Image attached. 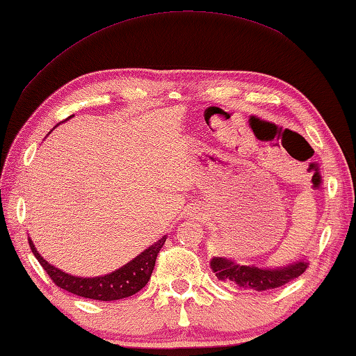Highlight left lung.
Masks as SVG:
<instances>
[{
  "label": "left lung",
  "mask_w": 356,
  "mask_h": 356,
  "mask_svg": "<svg viewBox=\"0 0 356 356\" xmlns=\"http://www.w3.org/2000/svg\"><path fill=\"white\" fill-rule=\"evenodd\" d=\"M307 268V259H300V261L277 269L242 266L225 257H213L211 259V269L212 273H216L218 280L229 284L234 289L255 291L273 290L289 284L290 280L300 277Z\"/></svg>",
  "instance_id": "left-lung-1"
}]
</instances>
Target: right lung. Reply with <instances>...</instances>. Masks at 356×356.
Listing matches in <instances>:
<instances>
[{
    "mask_svg": "<svg viewBox=\"0 0 356 356\" xmlns=\"http://www.w3.org/2000/svg\"><path fill=\"white\" fill-rule=\"evenodd\" d=\"M165 242L166 236H163L160 241L154 242L149 249H145L140 255L127 263L125 266L114 270V273L99 275V277H77V275L63 273L61 269L47 263L39 255L33 241L28 238V244L31 247L33 255L41 263V266L56 286L72 293V295L97 301L123 300V298L133 296L139 290H143L147 285L152 273H154L156 255L160 253L161 247L165 245Z\"/></svg>",
    "mask_w": 356,
    "mask_h": 356,
    "instance_id": "add662e5",
    "label": "right lung"
}]
</instances>
